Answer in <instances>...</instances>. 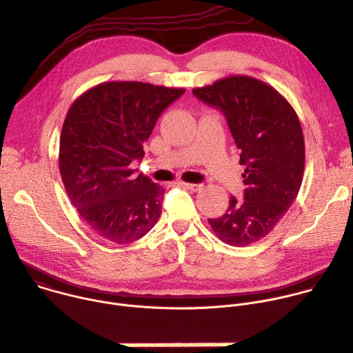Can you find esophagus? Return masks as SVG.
I'll use <instances>...</instances> for the list:
<instances>
[{
  "mask_svg": "<svg viewBox=\"0 0 353 353\" xmlns=\"http://www.w3.org/2000/svg\"><path fill=\"white\" fill-rule=\"evenodd\" d=\"M185 185V188L186 189H189V191H192V192H198V191H201L202 189V183H183Z\"/></svg>",
  "mask_w": 353,
  "mask_h": 353,
  "instance_id": "34e87169",
  "label": "esophagus"
}]
</instances>
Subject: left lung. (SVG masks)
Returning <instances> with one entry per match:
<instances>
[{"mask_svg": "<svg viewBox=\"0 0 353 353\" xmlns=\"http://www.w3.org/2000/svg\"><path fill=\"white\" fill-rule=\"evenodd\" d=\"M192 93L222 112L245 165V199L230 196L226 212L209 225L230 246L252 245L274 229L300 191L305 162L300 120L276 89L254 77H225Z\"/></svg>", "mask_w": 353, "mask_h": 353, "instance_id": "left-lung-1", "label": "left lung"}]
</instances>
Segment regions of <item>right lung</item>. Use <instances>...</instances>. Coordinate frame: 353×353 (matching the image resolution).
Segmentation results:
<instances>
[{
  "label": "right lung",
  "mask_w": 353,
  "mask_h": 353,
  "mask_svg": "<svg viewBox=\"0 0 353 353\" xmlns=\"http://www.w3.org/2000/svg\"><path fill=\"white\" fill-rule=\"evenodd\" d=\"M183 93L143 82H105L70 105L59 170L72 205L103 239L131 243L159 219L164 188L135 176L131 162L143 159L157 120Z\"/></svg>",
  "instance_id": "right-lung-1"
}]
</instances>
